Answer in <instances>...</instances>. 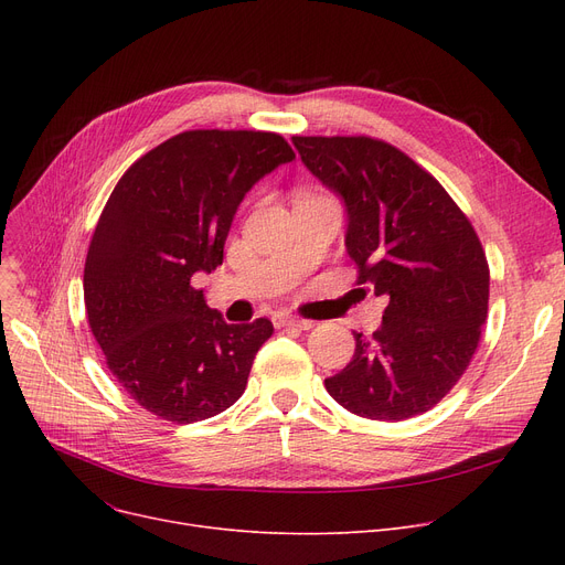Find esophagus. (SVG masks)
I'll return each instance as SVG.
<instances>
[{
    "label": "esophagus",
    "mask_w": 565,
    "mask_h": 565,
    "mask_svg": "<svg viewBox=\"0 0 565 565\" xmlns=\"http://www.w3.org/2000/svg\"><path fill=\"white\" fill-rule=\"evenodd\" d=\"M277 328H298V330H311L313 320L305 318H295V316H275Z\"/></svg>",
    "instance_id": "esophagus-1"
}]
</instances>
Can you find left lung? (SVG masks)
Instances as JSON below:
<instances>
[{
    "mask_svg": "<svg viewBox=\"0 0 565 565\" xmlns=\"http://www.w3.org/2000/svg\"><path fill=\"white\" fill-rule=\"evenodd\" d=\"M292 143L345 201L358 286L390 300L324 387L364 419L417 417L456 387L479 348L490 298L479 235L437 178L387 141L295 135Z\"/></svg>",
    "mask_w": 565,
    "mask_h": 565,
    "instance_id": "left-lung-1",
    "label": "left lung"
}]
</instances>
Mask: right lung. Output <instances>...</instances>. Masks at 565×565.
<instances>
[{"instance_id":"obj_1","label":"right lung","mask_w":565,"mask_h":565,"mask_svg":"<svg viewBox=\"0 0 565 565\" xmlns=\"http://www.w3.org/2000/svg\"><path fill=\"white\" fill-rule=\"evenodd\" d=\"M295 151L277 132L185 130L128 167L84 263V307L109 373L173 424L211 419L245 394L267 318L228 324L192 286L224 258L249 188Z\"/></svg>"}]
</instances>
